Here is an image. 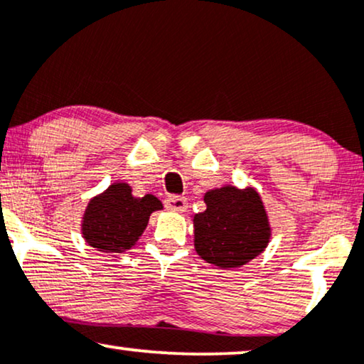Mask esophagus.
Segmentation results:
<instances>
[{
	"label": "esophagus",
	"mask_w": 364,
	"mask_h": 364,
	"mask_svg": "<svg viewBox=\"0 0 364 364\" xmlns=\"http://www.w3.org/2000/svg\"><path fill=\"white\" fill-rule=\"evenodd\" d=\"M164 205H166L169 211L183 213V211H186L188 201H186V198H183V196H169V198H166V201H164Z\"/></svg>",
	"instance_id": "1"
}]
</instances>
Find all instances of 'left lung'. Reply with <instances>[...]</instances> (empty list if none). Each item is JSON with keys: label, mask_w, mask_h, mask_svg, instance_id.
Listing matches in <instances>:
<instances>
[{"label": "left lung", "mask_w": 364, "mask_h": 364, "mask_svg": "<svg viewBox=\"0 0 364 364\" xmlns=\"http://www.w3.org/2000/svg\"><path fill=\"white\" fill-rule=\"evenodd\" d=\"M203 200L206 210L193 218V241L206 263L241 268L268 248L273 228L256 188L223 185L208 190Z\"/></svg>", "instance_id": "8db88e82"}]
</instances>
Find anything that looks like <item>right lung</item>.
Segmentation results:
<instances>
[{
	"instance_id": "add662e5",
	"label": "right lung",
	"mask_w": 364,
	"mask_h": 364,
	"mask_svg": "<svg viewBox=\"0 0 364 364\" xmlns=\"http://www.w3.org/2000/svg\"><path fill=\"white\" fill-rule=\"evenodd\" d=\"M163 210L154 195L138 198L124 181H116L91 198L81 218V235L91 248L103 253L132 250L146 230L151 213Z\"/></svg>"
}]
</instances>
